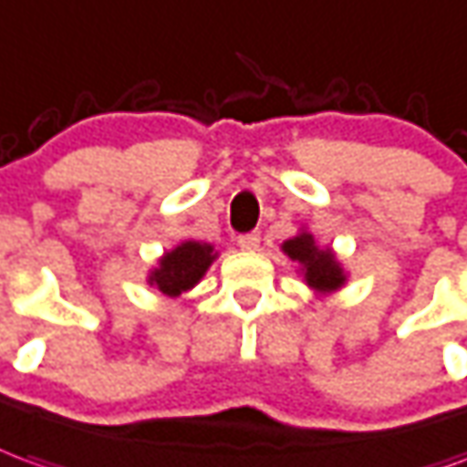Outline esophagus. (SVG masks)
<instances>
[{"instance_id":"obj_1","label":"esophagus","mask_w":467,"mask_h":467,"mask_svg":"<svg viewBox=\"0 0 467 467\" xmlns=\"http://www.w3.org/2000/svg\"><path fill=\"white\" fill-rule=\"evenodd\" d=\"M237 244H240V250L253 253V250H257V247H260V233L240 234V237H237Z\"/></svg>"}]
</instances>
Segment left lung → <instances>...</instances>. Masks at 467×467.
<instances>
[{
  "label": "left lung",
  "mask_w": 467,
  "mask_h": 467,
  "mask_svg": "<svg viewBox=\"0 0 467 467\" xmlns=\"http://www.w3.org/2000/svg\"><path fill=\"white\" fill-rule=\"evenodd\" d=\"M283 253L290 260H296L298 265H303L306 283L318 293H331V290H338L347 283V275H344V270L338 265L334 253L328 247L321 250L318 244L313 243V234L301 233L293 240H285Z\"/></svg>",
  "instance_id": "left-lung-1"
}]
</instances>
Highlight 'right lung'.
<instances>
[{"label": "right lung", "instance_id": "1", "mask_svg": "<svg viewBox=\"0 0 467 467\" xmlns=\"http://www.w3.org/2000/svg\"><path fill=\"white\" fill-rule=\"evenodd\" d=\"M217 257L214 247L204 243H182L171 253L159 260V267L149 275V283L156 285L164 296H182L184 290L194 288Z\"/></svg>", "mask_w": 467, "mask_h": 467}]
</instances>
